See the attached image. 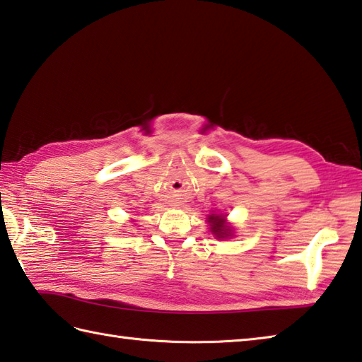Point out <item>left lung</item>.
<instances>
[{
  "label": "left lung",
  "instance_id": "left-lung-1",
  "mask_svg": "<svg viewBox=\"0 0 362 362\" xmlns=\"http://www.w3.org/2000/svg\"><path fill=\"white\" fill-rule=\"evenodd\" d=\"M209 228L213 231V235L217 240H227V238L233 236V228L230 227V223L225 219L222 214H211L208 216Z\"/></svg>",
  "mask_w": 362,
  "mask_h": 362
}]
</instances>
